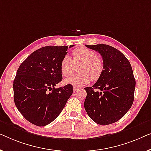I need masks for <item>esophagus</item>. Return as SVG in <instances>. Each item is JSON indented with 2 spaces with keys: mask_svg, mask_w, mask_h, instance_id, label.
Masks as SVG:
<instances>
[{
  "mask_svg": "<svg viewBox=\"0 0 151 151\" xmlns=\"http://www.w3.org/2000/svg\"><path fill=\"white\" fill-rule=\"evenodd\" d=\"M78 88H78V87H76V86H73V90L74 91H77L78 90Z\"/></svg>",
  "mask_w": 151,
  "mask_h": 151,
  "instance_id": "34e87169",
  "label": "esophagus"
}]
</instances>
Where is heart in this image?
Returning a JSON list of instances; mask_svg holds the SVG:
<instances>
[{
  "mask_svg": "<svg viewBox=\"0 0 151 151\" xmlns=\"http://www.w3.org/2000/svg\"><path fill=\"white\" fill-rule=\"evenodd\" d=\"M81 64L77 75L65 78V84L80 87L92 81H97L101 77L104 69V63L97 53L89 48L81 47L72 52V59L68 55L63 57L60 63V71L63 76H69L72 73L75 65Z\"/></svg>",
  "mask_w": 151,
  "mask_h": 151,
  "instance_id": "obj_1",
  "label": "heart"
}]
</instances>
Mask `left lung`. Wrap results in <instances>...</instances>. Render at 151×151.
Listing matches in <instances>:
<instances>
[{
  "instance_id": "left-lung-1",
  "label": "left lung",
  "mask_w": 151,
  "mask_h": 151,
  "mask_svg": "<svg viewBox=\"0 0 151 151\" xmlns=\"http://www.w3.org/2000/svg\"><path fill=\"white\" fill-rule=\"evenodd\" d=\"M86 46L101 54L105 69L96 83L84 88L87 92L85 109L97 124H112L122 118L133 105L135 80L132 68L127 57L111 46Z\"/></svg>"
}]
</instances>
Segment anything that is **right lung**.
I'll return each instance as SVG.
<instances>
[{
	"label": "right lung",
	"instance_id": "add662e5",
	"mask_svg": "<svg viewBox=\"0 0 151 151\" xmlns=\"http://www.w3.org/2000/svg\"><path fill=\"white\" fill-rule=\"evenodd\" d=\"M68 48L47 46L40 48L17 70L13 84L15 105L24 118L36 126H46L56 119L73 94L72 85L55 88L62 80L60 63Z\"/></svg>",
	"mask_w": 151,
	"mask_h": 151
}]
</instances>
